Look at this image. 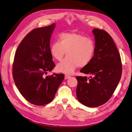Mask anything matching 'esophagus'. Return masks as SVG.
Wrapping results in <instances>:
<instances>
[{
    "instance_id": "obj_1",
    "label": "esophagus",
    "mask_w": 132,
    "mask_h": 132,
    "mask_svg": "<svg viewBox=\"0 0 132 132\" xmlns=\"http://www.w3.org/2000/svg\"><path fill=\"white\" fill-rule=\"evenodd\" d=\"M71 77L70 75H65V79H69Z\"/></svg>"
}]
</instances>
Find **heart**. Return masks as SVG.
Returning a JSON list of instances; mask_svg holds the SVG:
<instances>
[{"mask_svg": "<svg viewBox=\"0 0 132 132\" xmlns=\"http://www.w3.org/2000/svg\"><path fill=\"white\" fill-rule=\"evenodd\" d=\"M95 51L93 39L76 32H63L59 35L58 42L52 44L50 53L57 61H61L66 53L67 58L58 64L59 72L73 74L78 67H83L92 61Z\"/></svg>", "mask_w": 132, "mask_h": 132, "instance_id": "1", "label": "heart"}]
</instances>
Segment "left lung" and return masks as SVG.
<instances>
[{
  "label": "left lung",
  "mask_w": 132,
  "mask_h": 132,
  "mask_svg": "<svg viewBox=\"0 0 132 132\" xmlns=\"http://www.w3.org/2000/svg\"><path fill=\"white\" fill-rule=\"evenodd\" d=\"M94 57L80 72L91 76L77 77V96L82 105L95 107L109 100L120 81L122 66L120 54L112 38L106 31L94 29Z\"/></svg>",
  "instance_id": "left-lung-1"
}]
</instances>
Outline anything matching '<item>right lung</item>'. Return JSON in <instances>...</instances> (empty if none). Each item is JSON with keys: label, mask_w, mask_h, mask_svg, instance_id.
<instances>
[{"label": "right lung", "mask_w": 132, "mask_h": 132, "mask_svg": "<svg viewBox=\"0 0 132 132\" xmlns=\"http://www.w3.org/2000/svg\"><path fill=\"white\" fill-rule=\"evenodd\" d=\"M55 23L36 28L28 34L18 47L13 65L16 86L32 104L43 106L53 100L64 79L63 74L44 77L55 67L50 53V39Z\"/></svg>", "instance_id": "add662e5"}]
</instances>
